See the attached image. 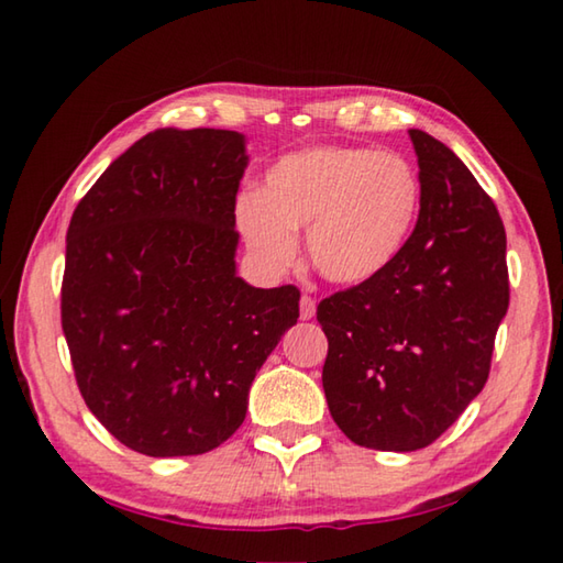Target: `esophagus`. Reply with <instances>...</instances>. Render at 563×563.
Masks as SVG:
<instances>
[{"instance_id": "esophagus-1", "label": "esophagus", "mask_w": 563, "mask_h": 563, "mask_svg": "<svg viewBox=\"0 0 563 563\" xmlns=\"http://www.w3.org/2000/svg\"><path fill=\"white\" fill-rule=\"evenodd\" d=\"M300 318L302 320L316 318V298H310V295H302L300 298Z\"/></svg>"}]
</instances>
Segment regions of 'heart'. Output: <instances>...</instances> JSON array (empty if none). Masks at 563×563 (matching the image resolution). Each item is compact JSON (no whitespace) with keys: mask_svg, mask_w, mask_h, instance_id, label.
<instances>
[{"mask_svg":"<svg viewBox=\"0 0 563 563\" xmlns=\"http://www.w3.org/2000/svg\"><path fill=\"white\" fill-rule=\"evenodd\" d=\"M422 180L399 154L362 146H308L275 161L258 194H243L235 223L247 251L268 271L308 253L328 280L365 285L385 275L412 241Z\"/></svg>","mask_w":563,"mask_h":563,"instance_id":"1","label":"heart"}]
</instances>
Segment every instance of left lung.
<instances>
[{
	"instance_id": "obj_1",
	"label": "left lung",
	"mask_w": 563,
	"mask_h": 563,
	"mask_svg": "<svg viewBox=\"0 0 563 563\" xmlns=\"http://www.w3.org/2000/svg\"><path fill=\"white\" fill-rule=\"evenodd\" d=\"M422 213L377 280L318 305L330 415L360 446L415 452L456 422L487 385L509 308L507 233L492 198L452 148L409 129Z\"/></svg>"
}]
</instances>
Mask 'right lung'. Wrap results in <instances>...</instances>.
Here are the masks:
<instances>
[{"label":"right lung","instance_id":"1","mask_svg":"<svg viewBox=\"0 0 563 563\" xmlns=\"http://www.w3.org/2000/svg\"><path fill=\"white\" fill-rule=\"evenodd\" d=\"M245 139L158 129L103 170L66 231L62 328L93 417L129 450L190 456L243 424L247 389L298 322L295 285L235 275Z\"/></svg>","mask_w":563,"mask_h":563}]
</instances>
